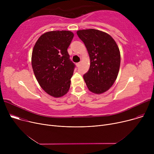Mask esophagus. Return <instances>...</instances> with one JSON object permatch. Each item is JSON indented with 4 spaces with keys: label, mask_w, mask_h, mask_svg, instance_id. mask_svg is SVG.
<instances>
[{
    "label": "esophagus",
    "mask_w": 154,
    "mask_h": 154,
    "mask_svg": "<svg viewBox=\"0 0 154 154\" xmlns=\"http://www.w3.org/2000/svg\"><path fill=\"white\" fill-rule=\"evenodd\" d=\"M80 62H77V63H76V66H77V67H79V66H80Z\"/></svg>",
    "instance_id": "34e87169"
}]
</instances>
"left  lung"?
Returning <instances> with one entry per match:
<instances>
[{"label": "left lung", "instance_id": "obj_1", "mask_svg": "<svg viewBox=\"0 0 154 154\" xmlns=\"http://www.w3.org/2000/svg\"><path fill=\"white\" fill-rule=\"evenodd\" d=\"M77 34L90 57L89 70L83 76L88 90L95 94L105 92L114 83L119 74V47L110 35L98 30H80Z\"/></svg>", "mask_w": 154, "mask_h": 154}]
</instances>
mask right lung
I'll return each instance as SVG.
<instances>
[{
    "mask_svg": "<svg viewBox=\"0 0 154 154\" xmlns=\"http://www.w3.org/2000/svg\"><path fill=\"white\" fill-rule=\"evenodd\" d=\"M74 34L70 31L46 32L36 42L32 54V66L39 85L48 94L60 97L68 92L75 65L67 48Z\"/></svg>",
    "mask_w": 154,
    "mask_h": 154,
    "instance_id": "right-lung-1",
    "label": "right lung"
}]
</instances>
